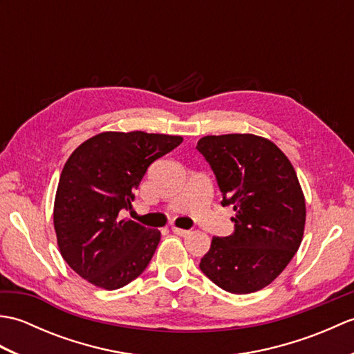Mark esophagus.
<instances>
[{
    "mask_svg": "<svg viewBox=\"0 0 354 354\" xmlns=\"http://www.w3.org/2000/svg\"><path fill=\"white\" fill-rule=\"evenodd\" d=\"M171 231L175 232V234L181 236V237H184V236H189V234H190V231H189V230H183V228H178V227H171Z\"/></svg>",
    "mask_w": 354,
    "mask_h": 354,
    "instance_id": "34e87169",
    "label": "esophagus"
}]
</instances>
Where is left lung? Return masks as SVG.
Listing matches in <instances>:
<instances>
[{
	"label": "left lung",
	"mask_w": 354,
	"mask_h": 354,
	"mask_svg": "<svg viewBox=\"0 0 354 354\" xmlns=\"http://www.w3.org/2000/svg\"><path fill=\"white\" fill-rule=\"evenodd\" d=\"M196 149L214 171L234 232L213 237L201 270L221 289L266 288L301 245L306 201L290 161L272 141L252 133L207 135Z\"/></svg>",
	"instance_id": "left-lung-1"
}]
</instances>
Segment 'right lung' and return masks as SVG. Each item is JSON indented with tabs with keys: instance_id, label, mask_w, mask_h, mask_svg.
Wrapping results in <instances>:
<instances>
[{
	"instance_id": "add662e5",
	"label": "right lung",
	"mask_w": 354,
	"mask_h": 354,
	"mask_svg": "<svg viewBox=\"0 0 354 354\" xmlns=\"http://www.w3.org/2000/svg\"><path fill=\"white\" fill-rule=\"evenodd\" d=\"M183 142L164 133L102 132L74 150L59 179L53 222L68 266L97 288L115 290L141 275L161 232L122 219L147 167Z\"/></svg>"
}]
</instances>
